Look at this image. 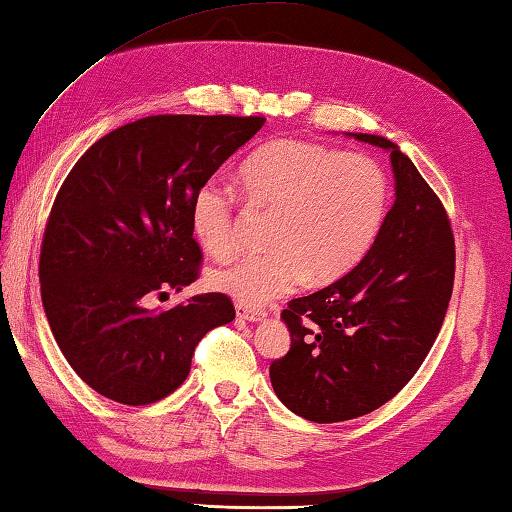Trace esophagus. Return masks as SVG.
Returning <instances> with one entry per match:
<instances>
[{
    "label": "esophagus",
    "mask_w": 512,
    "mask_h": 512,
    "mask_svg": "<svg viewBox=\"0 0 512 512\" xmlns=\"http://www.w3.org/2000/svg\"><path fill=\"white\" fill-rule=\"evenodd\" d=\"M235 311H237V318L250 320V322H259V320H264L266 315H268L264 309H255V306H248L244 302H237Z\"/></svg>",
    "instance_id": "esophagus-1"
}]
</instances>
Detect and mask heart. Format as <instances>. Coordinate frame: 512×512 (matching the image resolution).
<instances>
[{"mask_svg": "<svg viewBox=\"0 0 512 512\" xmlns=\"http://www.w3.org/2000/svg\"><path fill=\"white\" fill-rule=\"evenodd\" d=\"M255 206L275 210L264 255L217 268L210 286L244 304H266L300 284L333 282L356 266L387 210V176L365 154L338 152L300 138L259 145L239 167ZM190 228L212 257L235 250V194L206 181L190 201Z\"/></svg>", "mask_w": 512, "mask_h": 512, "instance_id": "b5f03b06", "label": "heart"}]
</instances>
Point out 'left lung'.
<instances>
[{"label": "left lung", "instance_id": "obj_1", "mask_svg": "<svg viewBox=\"0 0 512 512\" xmlns=\"http://www.w3.org/2000/svg\"><path fill=\"white\" fill-rule=\"evenodd\" d=\"M353 138L389 152L396 201L353 271L282 311L291 349L271 362V383L288 410L313 423L349 421L392 401L430 353L454 284L441 199L392 141Z\"/></svg>", "mask_w": 512, "mask_h": 512}]
</instances>
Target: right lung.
Returning <instances> with one entry per match:
<instances>
[{"label":"right lung","mask_w":512,"mask_h":512,"mask_svg":"<svg viewBox=\"0 0 512 512\" xmlns=\"http://www.w3.org/2000/svg\"><path fill=\"white\" fill-rule=\"evenodd\" d=\"M264 123L147 116L102 136L64 179L40 250L42 304L64 358L98 394L161 401L188 378L199 340L235 320L224 293L167 311H147L145 300L197 280L190 201Z\"/></svg>","instance_id":"1"}]
</instances>
